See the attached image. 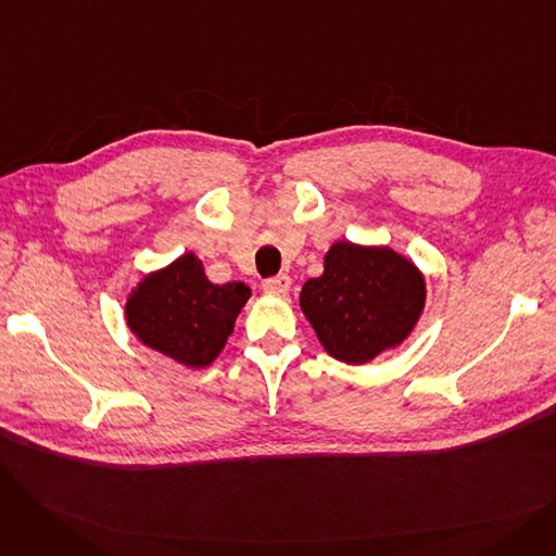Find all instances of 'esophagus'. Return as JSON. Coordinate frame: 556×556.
<instances>
[{
    "label": "esophagus",
    "instance_id": "obj_1",
    "mask_svg": "<svg viewBox=\"0 0 556 556\" xmlns=\"http://www.w3.org/2000/svg\"><path fill=\"white\" fill-rule=\"evenodd\" d=\"M290 283H293V279H290L288 275H277V277H270L263 281V290H268V293H277V295H286L290 290Z\"/></svg>",
    "mask_w": 556,
    "mask_h": 556
}]
</instances>
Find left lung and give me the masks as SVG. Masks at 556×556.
<instances>
[{
    "mask_svg": "<svg viewBox=\"0 0 556 556\" xmlns=\"http://www.w3.org/2000/svg\"><path fill=\"white\" fill-rule=\"evenodd\" d=\"M426 304V279L386 245L338 241L325 273L302 288L300 306L327 354L363 365L413 333Z\"/></svg>",
    "mask_w": 556,
    "mask_h": 556,
    "instance_id": "left-lung-1",
    "label": "left lung"
}]
</instances>
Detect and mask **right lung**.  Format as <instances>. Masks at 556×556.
<instances>
[{"label": "right lung", "instance_id": "right-lung-1", "mask_svg": "<svg viewBox=\"0 0 556 556\" xmlns=\"http://www.w3.org/2000/svg\"><path fill=\"white\" fill-rule=\"evenodd\" d=\"M250 293L243 281L212 283L202 261L189 252L137 283L126 302V323L146 346L200 369L223 352Z\"/></svg>", "mask_w": 556, "mask_h": 556}]
</instances>
